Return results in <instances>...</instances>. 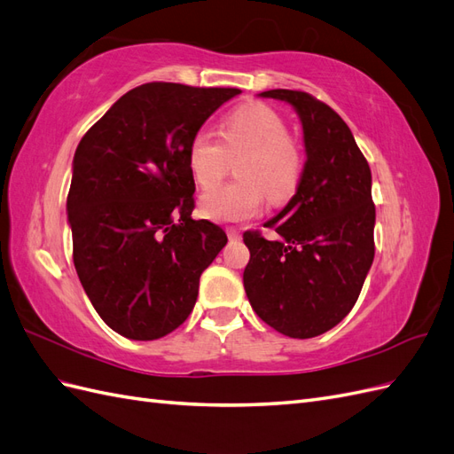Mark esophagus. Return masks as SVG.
I'll list each match as a JSON object with an SVG mask.
<instances>
[{"label": "esophagus", "mask_w": 454, "mask_h": 454, "mask_svg": "<svg viewBox=\"0 0 454 454\" xmlns=\"http://www.w3.org/2000/svg\"><path fill=\"white\" fill-rule=\"evenodd\" d=\"M226 234H228L230 241H238L241 238V234H239L236 228H226Z\"/></svg>", "instance_id": "1"}]
</instances>
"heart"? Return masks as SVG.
Listing matches in <instances>:
<instances>
[{
    "label": "heart",
    "mask_w": 454,
    "mask_h": 454,
    "mask_svg": "<svg viewBox=\"0 0 454 454\" xmlns=\"http://www.w3.org/2000/svg\"><path fill=\"white\" fill-rule=\"evenodd\" d=\"M239 180L207 192L201 213L218 223H243L261 213L264 192L271 201L291 198L302 176L301 145L287 133L283 115L264 102H247L230 112L220 138L200 129L188 145V167L196 184L209 190L226 175L230 160Z\"/></svg>",
    "instance_id": "obj_1"
}]
</instances>
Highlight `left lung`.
I'll return each instance as SVG.
<instances>
[{"label": "left lung", "mask_w": 454, "mask_h": 454, "mask_svg": "<svg viewBox=\"0 0 454 454\" xmlns=\"http://www.w3.org/2000/svg\"><path fill=\"white\" fill-rule=\"evenodd\" d=\"M299 112L306 163L287 207L266 223L279 239L247 230L245 293L256 316L291 339H312L354 308L374 258L371 169L344 120L304 90L261 93Z\"/></svg>", "instance_id": "obj_1"}]
</instances>
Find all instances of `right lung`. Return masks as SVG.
Segmentation results:
<instances>
[{"mask_svg": "<svg viewBox=\"0 0 454 454\" xmlns=\"http://www.w3.org/2000/svg\"><path fill=\"white\" fill-rule=\"evenodd\" d=\"M236 87L152 82L125 93L89 129L68 192L72 256L90 304L125 339L183 325L226 231L193 220L188 145Z\"/></svg>", "mask_w": 454, "mask_h": 454, "instance_id": "1", "label": "right lung"}]
</instances>
